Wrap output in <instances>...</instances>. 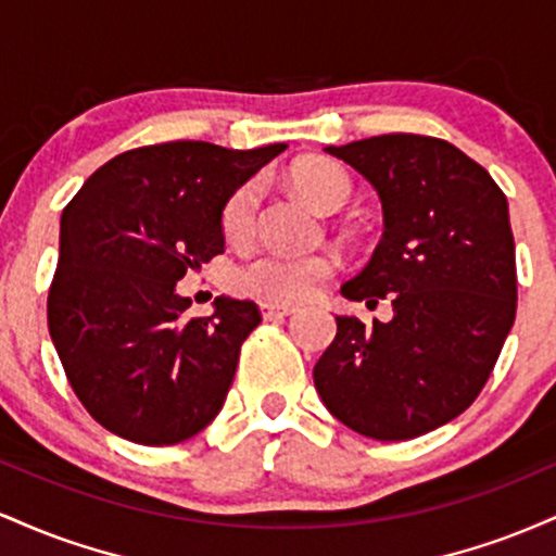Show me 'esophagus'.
<instances>
[{
    "instance_id": "1",
    "label": "esophagus",
    "mask_w": 556,
    "mask_h": 556,
    "mask_svg": "<svg viewBox=\"0 0 556 556\" xmlns=\"http://www.w3.org/2000/svg\"><path fill=\"white\" fill-rule=\"evenodd\" d=\"M261 314L264 318H282L295 314V305H279V303H261Z\"/></svg>"
}]
</instances>
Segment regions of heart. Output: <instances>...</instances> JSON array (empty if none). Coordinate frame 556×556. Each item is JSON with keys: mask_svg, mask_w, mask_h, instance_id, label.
I'll return each mask as SVG.
<instances>
[{"mask_svg": "<svg viewBox=\"0 0 556 556\" xmlns=\"http://www.w3.org/2000/svg\"><path fill=\"white\" fill-rule=\"evenodd\" d=\"M295 182L324 212H337L353 195L348 172L329 159H311L295 169ZM261 203V182L248 180L227 198L222 212V229L229 240H240L256 225ZM331 251H292V248H256L235 269V287L245 295L269 303H295L314 295L318 285L337 269Z\"/></svg>", "mask_w": 556, "mask_h": 556, "instance_id": "1", "label": "heart"}]
</instances>
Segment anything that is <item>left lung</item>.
Here are the masks:
<instances>
[{"label":"left lung","instance_id":"left-lung-1","mask_svg":"<svg viewBox=\"0 0 556 556\" xmlns=\"http://www.w3.org/2000/svg\"><path fill=\"white\" fill-rule=\"evenodd\" d=\"M371 182L384 235L342 285L348 300H392L389 321L337 316L314 368L327 410L379 442L457 418L486 384L518 308L507 198L473 159L429 136L392 132L327 146Z\"/></svg>","mask_w":556,"mask_h":556}]
</instances>
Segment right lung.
Instances as JSON below:
<instances>
[{
    "mask_svg": "<svg viewBox=\"0 0 556 556\" xmlns=\"http://www.w3.org/2000/svg\"><path fill=\"white\" fill-rule=\"evenodd\" d=\"M285 149L143 146L96 169L65 206L49 334L70 387L106 431L177 444L222 410L258 305L219 295L212 316L190 318L177 282L225 251L227 198Z\"/></svg>",
    "mask_w": 556,
    "mask_h": 556,
    "instance_id": "add662e5",
    "label": "right lung"
}]
</instances>
